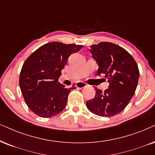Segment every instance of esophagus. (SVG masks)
I'll return each mask as SVG.
<instances>
[{"instance_id": "34e87169", "label": "esophagus", "mask_w": 155, "mask_h": 155, "mask_svg": "<svg viewBox=\"0 0 155 155\" xmlns=\"http://www.w3.org/2000/svg\"><path fill=\"white\" fill-rule=\"evenodd\" d=\"M76 88H79V89H83V88L87 87V84L83 81H79L76 84Z\"/></svg>"}]
</instances>
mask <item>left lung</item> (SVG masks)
Instances as JSON below:
<instances>
[{
    "mask_svg": "<svg viewBox=\"0 0 155 155\" xmlns=\"http://www.w3.org/2000/svg\"><path fill=\"white\" fill-rule=\"evenodd\" d=\"M89 51L99 66L98 73L104 74L109 85L104 91L95 89V97L87 101V107L98 116L113 117L124 110L134 94L140 76L138 66L130 53L112 43L91 45Z\"/></svg>",
    "mask_w": 155,
    "mask_h": 155,
    "instance_id": "left-lung-1",
    "label": "left lung"
}]
</instances>
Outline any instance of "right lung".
Instances as JSON below:
<instances>
[{
    "mask_svg": "<svg viewBox=\"0 0 155 155\" xmlns=\"http://www.w3.org/2000/svg\"><path fill=\"white\" fill-rule=\"evenodd\" d=\"M81 45L50 42L32 53L21 68L19 86L27 106L35 114L48 118L66 107L71 88L58 82L61 70L70 55L78 52Z\"/></svg>",
    "mask_w": 155,
    "mask_h": 155,
    "instance_id": "1",
    "label": "right lung"
}]
</instances>
